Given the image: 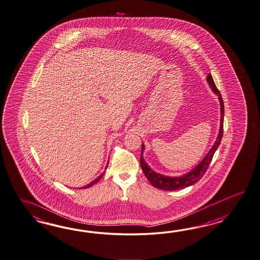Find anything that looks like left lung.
Masks as SVG:
<instances>
[{
  "label": "left lung",
  "mask_w": 260,
  "mask_h": 260,
  "mask_svg": "<svg viewBox=\"0 0 260 260\" xmlns=\"http://www.w3.org/2000/svg\"><path fill=\"white\" fill-rule=\"evenodd\" d=\"M207 81L209 85L210 88L212 89L214 93L218 96V99L220 101V125L219 134L217 137V140L215 141L212 148L209 150V152L207 153V155L203 158L200 163L193 168L190 172L185 173L181 176H167L160 173H155L153 171L149 165L147 164L146 161L143 157V151L145 149L144 144H141V156H140V166L143 171V173L145 174L148 181L153 185L154 187L158 189H163V190H177V189H182L185 188L186 186H192L196 184L199 180L203 177V175L206 173L208 169V166L212 160L214 153L217 151L218 147L220 146L221 138L223 135V117H224V106H223V101L221 98L219 89L216 87L214 83L213 78L211 74H208L207 76Z\"/></svg>",
  "instance_id": "left-lung-1"
}]
</instances>
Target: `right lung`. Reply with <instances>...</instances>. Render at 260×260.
I'll use <instances>...</instances> for the list:
<instances>
[{
	"instance_id": "right-lung-1",
	"label": "right lung",
	"mask_w": 260,
	"mask_h": 260,
	"mask_svg": "<svg viewBox=\"0 0 260 260\" xmlns=\"http://www.w3.org/2000/svg\"><path fill=\"white\" fill-rule=\"evenodd\" d=\"M107 166H108V163H107V167H106V169H107ZM104 174H105V172H104V173H102V174H101L100 176H98V177H97V178H96V179L93 180V181H92V182H90V183H89V184H88V185H87V186H82V187H80V188H87V187H90V186H93V185H95V184H96V183H97V182H99V181H100L101 178H102V177H103V176H104Z\"/></svg>"
}]
</instances>
